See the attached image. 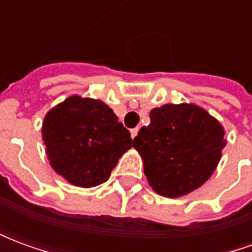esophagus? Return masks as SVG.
Wrapping results in <instances>:
<instances>
[{
	"label": "esophagus",
	"instance_id": "1",
	"mask_svg": "<svg viewBox=\"0 0 252 252\" xmlns=\"http://www.w3.org/2000/svg\"><path fill=\"white\" fill-rule=\"evenodd\" d=\"M137 132H139V128H133V129H131V136H132V139H133V137H136V136H137Z\"/></svg>",
	"mask_w": 252,
	"mask_h": 252
}]
</instances>
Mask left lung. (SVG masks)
Returning a JSON list of instances; mask_svg holds the SVG:
<instances>
[{
    "instance_id": "obj_1",
    "label": "left lung",
    "mask_w": 252,
    "mask_h": 252,
    "mask_svg": "<svg viewBox=\"0 0 252 252\" xmlns=\"http://www.w3.org/2000/svg\"><path fill=\"white\" fill-rule=\"evenodd\" d=\"M150 119L133 147L154 191L175 198L204 185L225 147L221 124L194 104H166L151 110Z\"/></svg>"
}]
</instances>
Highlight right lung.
<instances>
[{"instance_id": "obj_1", "label": "right lung", "mask_w": 252, "mask_h": 252, "mask_svg": "<svg viewBox=\"0 0 252 252\" xmlns=\"http://www.w3.org/2000/svg\"><path fill=\"white\" fill-rule=\"evenodd\" d=\"M41 136L52 169L81 188L106 182L121 155L133 146L129 131L108 105L79 95L47 113Z\"/></svg>"}]
</instances>
